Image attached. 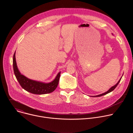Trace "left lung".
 <instances>
[{
    "mask_svg": "<svg viewBox=\"0 0 133 133\" xmlns=\"http://www.w3.org/2000/svg\"><path fill=\"white\" fill-rule=\"evenodd\" d=\"M122 77L119 79V80L118 81V82H117V83L116 84V85H115L114 86H112L111 88H110L109 89V90H108V91H107L106 92H104V93H103V94H100V95H97V96H92V97H100V96H103V95H106V94H108V93H109L110 92H111V91H112V90H114L115 89V88L117 87V86L118 85V84L119 83V82H120V81H121V79H122Z\"/></svg>",
    "mask_w": 133,
    "mask_h": 133,
    "instance_id": "left-lung-1",
    "label": "left lung"
}]
</instances>
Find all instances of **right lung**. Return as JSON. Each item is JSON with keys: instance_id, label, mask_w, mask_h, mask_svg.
<instances>
[{"instance_id": "add662e5", "label": "right lung", "mask_w": 133, "mask_h": 133, "mask_svg": "<svg viewBox=\"0 0 133 133\" xmlns=\"http://www.w3.org/2000/svg\"><path fill=\"white\" fill-rule=\"evenodd\" d=\"M15 54L16 51L13 56L14 71L17 80L23 89L29 92L37 95L49 94L56 89L59 83L61 72H59L55 78L49 83H43L30 79L22 74L19 70L16 61Z\"/></svg>"}]
</instances>
